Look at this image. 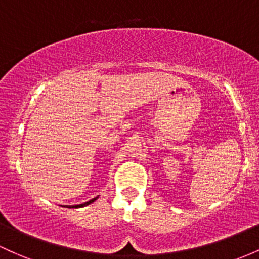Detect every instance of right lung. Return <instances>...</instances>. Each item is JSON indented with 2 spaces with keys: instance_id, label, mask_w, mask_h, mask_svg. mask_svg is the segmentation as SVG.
Instances as JSON below:
<instances>
[{
  "instance_id": "obj_1",
  "label": "right lung",
  "mask_w": 259,
  "mask_h": 259,
  "mask_svg": "<svg viewBox=\"0 0 259 259\" xmlns=\"http://www.w3.org/2000/svg\"><path fill=\"white\" fill-rule=\"evenodd\" d=\"M98 198V197H97ZM97 198H93L92 200H90V201H87V203H84V204H79V205H71V206H66V208H82V206H86V205H88V204H91V203H93V201L96 200V199Z\"/></svg>"
}]
</instances>
